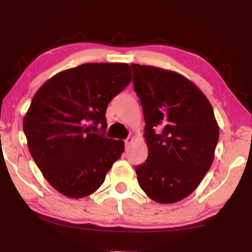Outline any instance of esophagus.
I'll use <instances>...</instances> for the list:
<instances>
[{"instance_id": "1", "label": "esophagus", "mask_w": 252, "mask_h": 252, "mask_svg": "<svg viewBox=\"0 0 252 252\" xmlns=\"http://www.w3.org/2000/svg\"><path fill=\"white\" fill-rule=\"evenodd\" d=\"M133 141V139L131 138V136H129V138H126V140H125V144H126V148H127L131 144V142Z\"/></svg>"}]
</instances>
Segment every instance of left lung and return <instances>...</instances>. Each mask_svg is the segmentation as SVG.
<instances>
[{
    "instance_id": "left-lung-1",
    "label": "left lung",
    "mask_w": 252,
    "mask_h": 252,
    "mask_svg": "<svg viewBox=\"0 0 252 252\" xmlns=\"http://www.w3.org/2000/svg\"><path fill=\"white\" fill-rule=\"evenodd\" d=\"M131 67L149 151L135 167L139 186L153 201L178 202L193 192L212 164L219 140L213 109L186 76L157 66Z\"/></svg>"
}]
</instances>
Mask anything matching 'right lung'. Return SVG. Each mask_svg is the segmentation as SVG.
<instances>
[{
	"instance_id": "right-lung-1",
	"label": "right lung",
	"mask_w": 252,
	"mask_h": 252,
	"mask_svg": "<svg viewBox=\"0 0 252 252\" xmlns=\"http://www.w3.org/2000/svg\"><path fill=\"white\" fill-rule=\"evenodd\" d=\"M126 63H84L49 79L23 119L30 153L55 190L69 198L96 191L125 151L104 138L109 102L131 82Z\"/></svg>"
}]
</instances>
